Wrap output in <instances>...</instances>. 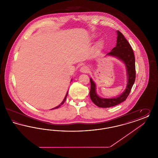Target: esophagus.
<instances>
[{
	"mask_svg": "<svg viewBox=\"0 0 158 158\" xmlns=\"http://www.w3.org/2000/svg\"><path fill=\"white\" fill-rule=\"evenodd\" d=\"M80 71L82 73H88L89 71V69L86 66H83L80 69Z\"/></svg>",
	"mask_w": 158,
	"mask_h": 158,
	"instance_id": "esophagus-1",
	"label": "esophagus"
}]
</instances>
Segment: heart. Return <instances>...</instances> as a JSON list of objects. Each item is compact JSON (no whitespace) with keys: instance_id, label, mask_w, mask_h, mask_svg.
Returning a JSON list of instances; mask_svg holds the SVG:
<instances>
[{"instance_id":"obj_1","label":"heart","mask_w":158,"mask_h":158,"mask_svg":"<svg viewBox=\"0 0 158 158\" xmlns=\"http://www.w3.org/2000/svg\"><path fill=\"white\" fill-rule=\"evenodd\" d=\"M104 41L101 40L99 41H98V43L97 44V45L95 47V49H94V51H95V53H99L101 52V51L102 50L103 48H104Z\"/></svg>"}]
</instances>
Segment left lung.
Returning <instances> with one entry per match:
<instances>
[{
    "label": "left lung",
    "instance_id": "obj_1",
    "mask_svg": "<svg viewBox=\"0 0 158 158\" xmlns=\"http://www.w3.org/2000/svg\"><path fill=\"white\" fill-rule=\"evenodd\" d=\"M117 39L116 46L106 56L116 57L121 60L126 68L127 84L125 90L120 95L113 98H101L96 92V85L90 78V98L92 101L99 107L109 108L118 105L124 101L128 96L135 79V57L133 50L127 40L119 31H117Z\"/></svg>",
    "mask_w": 158,
    "mask_h": 158
}]
</instances>
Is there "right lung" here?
I'll return each instance as SVG.
<instances>
[{"instance_id":"right-lung-1","label":"right lung","mask_w":158,"mask_h":158,"mask_svg":"<svg viewBox=\"0 0 158 158\" xmlns=\"http://www.w3.org/2000/svg\"><path fill=\"white\" fill-rule=\"evenodd\" d=\"M68 92H67V94H66V96H65V97L64 98V99H63V101L61 102V103L60 104V105H59V106H56V107H55V108H54L53 109H52V110H53V109H56V108H59V106H60L61 105H63V103L64 102V101H65V100H66V97H67V96H68Z\"/></svg>"}]
</instances>
